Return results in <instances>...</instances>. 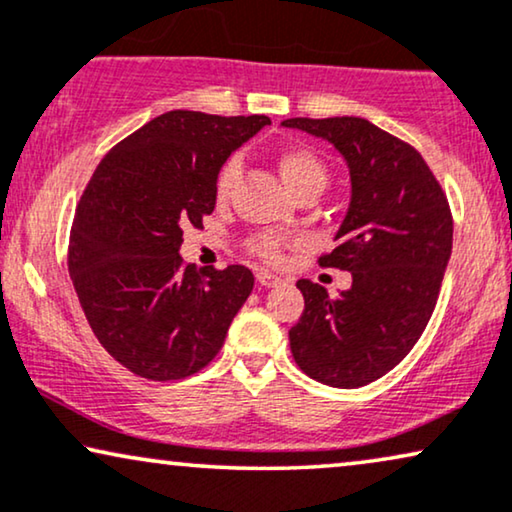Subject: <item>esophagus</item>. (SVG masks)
<instances>
[{"instance_id": "obj_1", "label": "esophagus", "mask_w": 512, "mask_h": 512, "mask_svg": "<svg viewBox=\"0 0 512 512\" xmlns=\"http://www.w3.org/2000/svg\"><path fill=\"white\" fill-rule=\"evenodd\" d=\"M257 281H260L264 288H274V285L281 283L283 278L276 276V274H271V271H260V274H257Z\"/></svg>"}]
</instances>
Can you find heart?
Listing matches in <instances>:
<instances>
[{
	"mask_svg": "<svg viewBox=\"0 0 512 512\" xmlns=\"http://www.w3.org/2000/svg\"><path fill=\"white\" fill-rule=\"evenodd\" d=\"M278 170H281L285 185L290 187V192H295L299 187H325L327 170L325 163L318 159L316 154L309 152V149H285V152L278 156ZM238 177V161L229 159L220 170V177H217V199H227L231 187H234ZM252 250L267 262H281L285 241L276 234H260L252 238Z\"/></svg>",
	"mask_w": 512,
	"mask_h": 512,
	"instance_id": "obj_1",
	"label": "heart"
}]
</instances>
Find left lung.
Wrapping results in <instances>:
<instances>
[{
  "label": "left lung",
  "instance_id": "1",
  "mask_svg": "<svg viewBox=\"0 0 512 512\" xmlns=\"http://www.w3.org/2000/svg\"><path fill=\"white\" fill-rule=\"evenodd\" d=\"M342 154L351 199L320 267L351 271L337 297L302 278L304 313L290 327L299 370L320 384L358 388L384 377L426 330L452 255V213L417 149L367 119H285Z\"/></svg>",
  "mask_w": 512,
  "mask_h": 512
}]
</instances>
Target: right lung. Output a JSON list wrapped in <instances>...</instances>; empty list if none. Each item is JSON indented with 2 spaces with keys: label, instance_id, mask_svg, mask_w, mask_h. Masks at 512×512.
<instances>
[{
  "label": "right lung",
  "instance_id": "obj_1",
  "mask_svg": "<svg viewBox=\"0 0 512 512\" xmlns=\"http://www.w3.org/2000/svg\"><path fill=\"white\" fill-rule=\"evenodd\" d=\"M269 124L175 109L95 168L74 215L70 276L93 335L133 374L185 379L220 353L255 276L241 264L185 267L182 227L213 213L224 161Z\"/></svg>",
  "mask_w": 512,
  "mask_h": 512
}]
</instances>
